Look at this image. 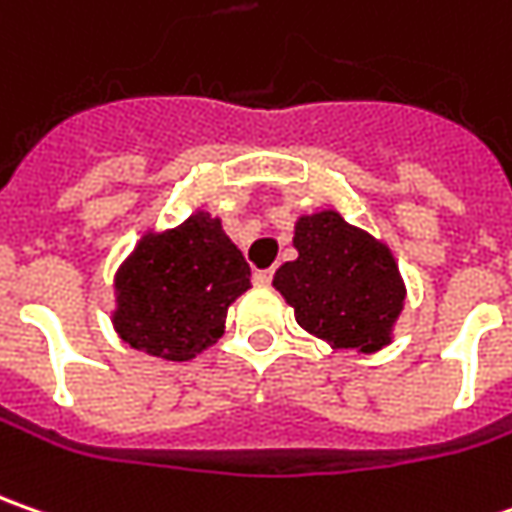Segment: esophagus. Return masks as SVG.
I'll use <instances>...</instances> for the list:
<instances>
[{"label": "esophagus", "instance_id": "1", "mask_svg": "<svg viewBox=\"0 0 512 512\" xmlns=\"http://www.w3.org/2000/svg\"><path fill=\"white\" fill-rule=\"evenodd\" d=\"M255 286H269L272 283V269H263V272H255Z\"/></svg>", "mask_w": 512, "mask_h": 512}]
</instances>
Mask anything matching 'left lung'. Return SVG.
<instances>
[{"mask_svg":"<svg viewBox=\"0 0 512 512\" xmlns=\"http://www.w3.org/2000/svg\"><path fill=\"white\" fill-rule=\"evenodd\" d=\"M297 257L274 272L272 286L306 334L334 351L377 354L394 343L405 309V280L385 240L343 221L337 209L297 215Z\"/></svg>","mask_w":512,"mask_h":512,"instance_id":"1","label":"left lung"}]
</instances>
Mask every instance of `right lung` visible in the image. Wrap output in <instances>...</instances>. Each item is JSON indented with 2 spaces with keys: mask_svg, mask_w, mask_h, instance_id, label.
Here are the masks:
<instances>
[{
  "mask_svg": "<svg viewBox=\"0 0 512 512\" xmlns=\"http://www.w3.org/2000/svg\"><path fill=\"white\" fill-rule=\"evenodd\" d=\"M249 277L221 218L206 209L172 229H147L113 274L115 334L158 360H192L221 340Z\"/></svg>",
  "mask_w": 512,
  "mask_h": 512,
  "instance_id": "right-lung-1",
  "label": "right lung"
}]
</instances>
